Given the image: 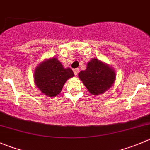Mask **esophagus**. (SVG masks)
<instances>
[{
  "label": "esophagus",
  "mask_w": 150,
  "mask_h": 150,
  "mask_svg": "<svg viewBox=\"0 0 150 150\" xmlns=\"http://www.w3.org/2000/svg\"><path fill=\"white\" fill-rule=\"evenodd\" d=\"M73 72H74V74H75V75H78V74L79 73V69H78V68H76V69H73Z\"/></svg>",
  "instance_id": "34e87169"
}]
</instances>
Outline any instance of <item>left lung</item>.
<instances>
[{
	"label": "left lung",
	"instance_id": "1",
	"mask_svg": "<svg viewBox=\"0 0 150 150\" xmlns=\"http://www.w3.org/2000/svg\"><path fill=\"white\" fill-rule=\"evenodd\" d=\"M78 77L90 94L99 95L113 86L116 72L113 67L97 59H92L86 64V69L78 74Z\"/></svg>",
	"mask_w": 150,
	"mask_h": 150
}]
</instances>
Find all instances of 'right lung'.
Returning a JSON list of instances; mask_svg holds the SVG:
<instances>
[{"label": "right lung", "instance_id": "obj_1", "mask_svg": "<svg viewBox=\"0 0 150 150\" xmlns=\"http://www.w3.org/2000/svg\"><path fill=\"white\" fill-rule=\"evenodd\" d=\"M74 73L70 68H64L57 58H50L42 62L36 67L33 79L36 87L44 94L50 97H56Z\"/></svg>", "mask_w": 150, "mask_h": 150}]
</instances>
